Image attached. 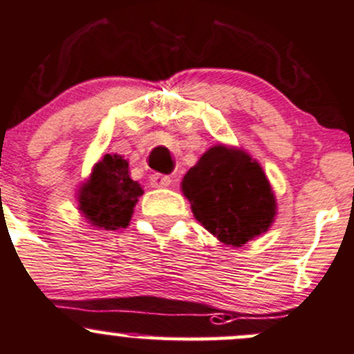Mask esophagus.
Masks as SVG:
<instances>
[{
	"label": "esophagus",
	"mask_w": 354,
	"mask_h": 354,
	"mask_svg": "<svg viewBox=\"0 0 354 354\" xmlns=\"http://www.w3.org/2000/svg\"><path fill=\"white\" fill-rule=\"evenodd\" d=\"M170 177L169 176H163V174H153L150 177V184L153 187H169L170 185Z\"/></svg>",
	"instance_id": "obj_1"
}]
</instances>
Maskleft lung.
<instances>
[{"label": "left lung", "mask_w": 354, "mask_h": 354, "mask_svg": "<svg viewBox=\"0 0 354 354\" xmlns=\"http://www.w3.org/2000/svg\"><path fill=\"white\" fill-rule=\"evenodd\" d=\"M196 220L227 245L242 247L271 227L274 194L261 165L223 145L207 150L182 180Z\"/></svg>", "instance_id": "1"}]
</instances>
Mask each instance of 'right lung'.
I'll list each match as a JSON object with an SVG mask.
<instances>
[{
  "instance_id": "add662e5",
  "label": "right lung",
  "mask_w": 354,
  "mask_h": 354,
  "mask_svg": "<svg viewBox=\"0 0 354 354\" xmlns=\"http://www.w3.org/2000/svg\"><path fill=\"white\" fill-rule=\"evenodd\" d=\"M141 194V185L129 177L127 160L119 155H105L80 191V211L97 228H126Z\"/></svg>"
}]
</instances>
